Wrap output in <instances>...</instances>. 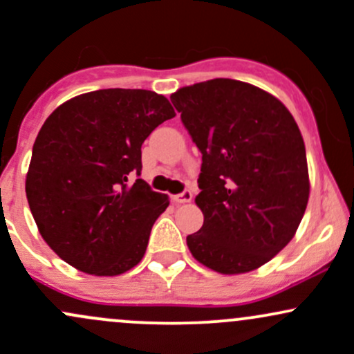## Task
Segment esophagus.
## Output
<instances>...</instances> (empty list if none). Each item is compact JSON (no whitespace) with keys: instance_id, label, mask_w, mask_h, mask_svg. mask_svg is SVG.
Instances as JSON below:
<instances>
[{"instance_id":"obj_1","label":"esophagus","mask_w":354,"mask_h":354,"mask_svg":"<svg viewBox=\"0 0 354 354\" xmlns=\"http://www.w3.org/2000/svg\"><path fill=\"white\" fill-rule=\"evenodd\" d=\"M192 198H193V193L192 192H183V193H180V195H173L171 196V200H173L174 203H178V205H181V203H188V202H192Z\"/></svg>"}]
</instances>
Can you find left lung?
I'll list each match as a JSON object with an SVG mask.
<instances>
[{
	"label": "left lung",
	"mask_w": 354,
	"mask_h": 354,
	"mask_svg": "<svg viewBox=\"0 0 354 354\" xmlns=\"http://www.w3.org/2000/svg\"><path fill=\"white\" fill-rule=\"evenodd\" d=\"M171 102L202 152L195 203L203 225L193 258L222 274L258 270L295 236L310 193L295 118L271 93L244 81H203Z\"/></svg>",
	"instance_id": "1"
}]
</instances>
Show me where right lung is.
<instances>
[{
	"mask_svg": "<svg viewBox=\"0 0 354 354\" xmlns=\"http://www.w3.org/2000/svg\"><path fill=\"white\" fill-rule=\"evenodd\" d=\"M174 115L166 96L113 88L74 96L44 122L25 192L40 236L68 265L95 277L139 265L169 200L132 176L144 140Z\"/></svg>",
	"mask_w": 354,
	"mask_h": 354,
	"instance_id": "1",
	"label": "right lung"
}]
</instances>
